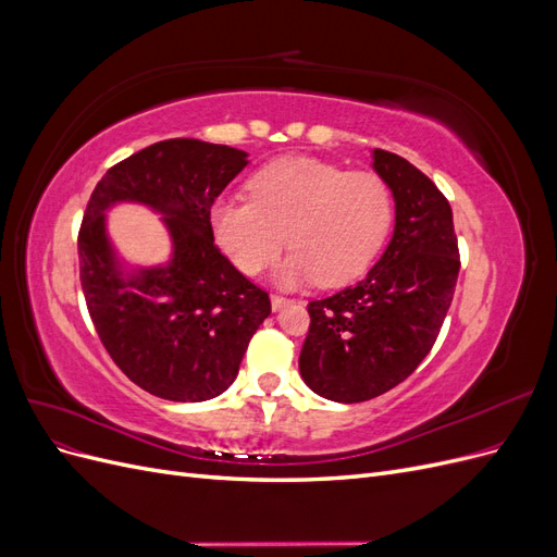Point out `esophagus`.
I'll list each match as a JSON object with an SVG mask.
<instances>
[{
  "label": "esophagus",
  "instance_id": "obj_1",
  "mask_svg": "<svg viewBox=\"0 0 557 557\" xmlns=\"http://www.w3.org/2000/svg\"><path fill=\"white\" fill-rule=\"evenodd\" d=\"M293 299H288V297H283V295H272V309L274 311H278V309H283L285 305H290Z\"/></svg>",
  "mask_w": 557,
  "mask_h": 557
}]
</instances>
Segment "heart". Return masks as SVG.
Listing matches in <instances>:
<instances>
[{
  "instance_id": "1",
  "label": "heart",
  "mask_w": 557,
  "mask_h": 557,
  "mask_svg": "<svg viewBox=\"0 0 557 557\" xmlns=\"http://www.w3.org/2000/svg\"><path fill=\"white\" fill-rule=\"evenodd\" d=\"M387 183L315 158H283L250 181L248 197H223L211 209L213 234L244 274H260L281 250L283 285L318 281L336 288L372 264L393 227Z\"/></svg>"
}]
</instances>
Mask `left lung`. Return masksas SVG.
Here are the masks:
<instances>
[{
    "mask_svg": "<svg viewBox=\"0 0 557 557\" xmlns=\"http://www.w3.org/2000/svg\"><path fill=\"white\" fill-rule=\"evenodd\" d=\"M374 170L395 197V232L369 274L309 301L299 374L332 401L374 399L416 372L432 350L460 272L444 193L416 166L376 148Z\"/></svg>",
    "mask_w": 557,
    "mask_h": 557,
    "instance_id": "1",
    "label": "left lung"
}]
</instances>
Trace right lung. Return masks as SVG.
<instances>
[{
  "mask_svg": "<svg viewBox=\"0 0 557 557\" xmlns=\"http://www.w3.org/2000/svg\"><path fill=\"white\" fill-rule=\"evenodd\" d=\"M239 148L166 139L113 164L95 185L78 230L81 288L111 360L146 393L205 401L232 385L250 336L272 313L269 295L213 244L211 207L248 164ZM139 200L165 215L170 265L125 277L103 211Z\"/></svg>",
  "mask_w": 557,
  "mask_h": 557,
  "instance_id": "right-lung-1",
  "label": "right lung"
}]
</instances>
